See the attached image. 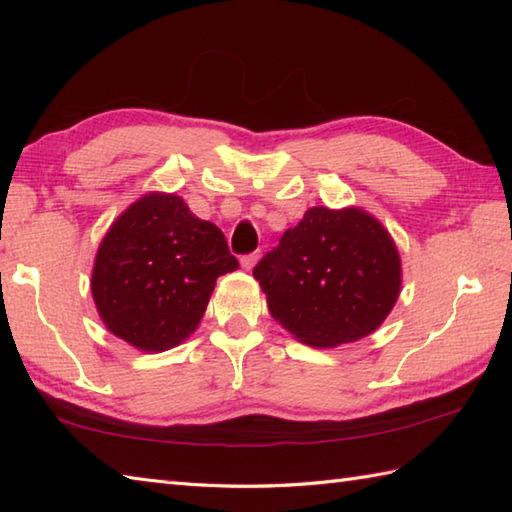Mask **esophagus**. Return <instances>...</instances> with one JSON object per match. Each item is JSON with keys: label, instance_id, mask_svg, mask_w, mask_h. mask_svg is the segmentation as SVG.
<instances>
[{"label": "esophagus", "instance_id": "obj_1", "mask_svg": "<svg viewBox=\"0 0 512 512\" xmlns=\"http://www.w3.org/2000/svg\"><path fill=\"white\" fill-rule=\"evenodd\" d=\"M257 259H259V253H248V255L239 257V264H242L244 270H250V268L257 264Z\"/></svg>", "mask_w": 512, "mask_h": 512}]
</instances>
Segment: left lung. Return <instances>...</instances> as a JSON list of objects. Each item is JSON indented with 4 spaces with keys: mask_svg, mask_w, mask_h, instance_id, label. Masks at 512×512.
<instances>
[{
    "mask_svg": "<svg viewBox=\"0 0 512 512\" xmlns=\"http://www.w3.org/2000/svg\"><path fill=\"white\" fill-rule=\"evenodd\" d=\"M273 319L310 347L372 334L400 295V255L376 217L312 206L253 268Z\"/></svg>",
    "mask_w": 512,
    "mask_h": 512,
    "instance_id": "1",
    "label": "left lung"
}]
</instances>
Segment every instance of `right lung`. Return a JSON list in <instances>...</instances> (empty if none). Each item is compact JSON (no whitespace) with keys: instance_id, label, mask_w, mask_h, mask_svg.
Returning a JSON list of instances; mask_svg holds the SVG:
<instances>
[{"instance_id":"obj_1","label":"right lung","mask_w":512,"mask_h":512,"mask_svg":"<svg viewBox=\"0 0 512 512\" xmlns=\"http://www.w3.org/2000/svg\"><path fill=\"white\" fill-rule=\"evenodd\" d=\"M224 233L173 193H147L103 237L92 297L105 328L143 352L195 332L215 279L237 268Z\"/></svg>"}]
</instances>
